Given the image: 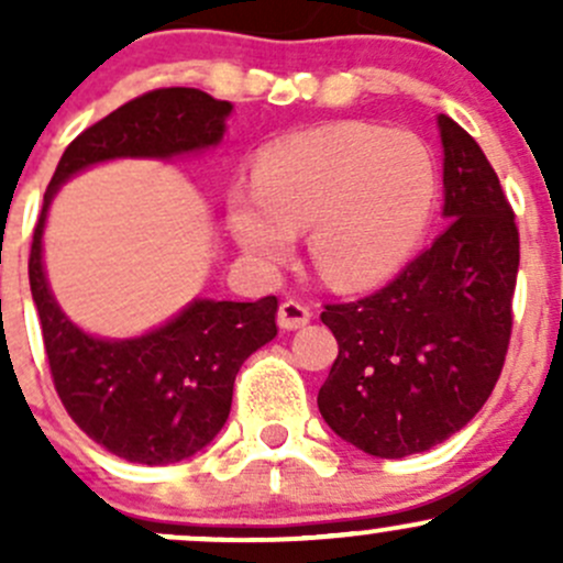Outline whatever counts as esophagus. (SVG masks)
Listing matches in <instances>:
<instances>
[{"mask_svg": "<svg viewBox=\"0 0 563 563\" xmlns=\"http://www.w3.org/2000/svg\"><path fill=\"white\" fill-rule=\"evenodd\" d=\"M310 313L308 305H302L299 299H286V302L280 305V310H277V323H280V329H299L305 327V323H310Z\"/></svg>", "mask_w": 563, "mask_h": 563, "instance_id": "obj_1", "label": "esophagus"}]
</instances>
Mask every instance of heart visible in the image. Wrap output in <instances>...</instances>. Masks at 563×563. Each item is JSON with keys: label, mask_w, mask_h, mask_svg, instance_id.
Returning <instances> with one entry per match:
<instances>
[{"label": "heart", "mask_w": 563, "mask_h": 563, "mask_svg": "<svg viewBox=\"0 0 563 563\" xmlns=\"http://www.w3.org/2000/svg\"><path fill=\"white\" fill-rule=\"evenodd\" d=\"M439 166L419 135L338 122L277 139L253 181L229 190L231 236L258 264H280L308 229L318 275L338 288L387 280L433 223Z\"/></svg>", "instance_id": "obj_1"}]
</instances>
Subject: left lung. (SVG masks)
<instances>
[{
	"instance_id": "1",
	"label": "left lung",
	"mask_w": 563,
	"mask_h": 563,
	"mask_svg": "<svg viewBox=\"0 0 563 563\" xmlns=\"http://www.w3.org/2000/svg\"><path fill=\"white\" fill-rule=\"evenodd\" d=\"M439 130L446 229L376 294L321 313L338 360L318 389V411L340 439L376 457L417 455L468 424L512 338L515 212L479 144L444 113Z\"/></svg>"
}]
</instances>
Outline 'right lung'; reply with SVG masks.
Segmentation results:
<instances>
[{
	"label": "right lung",
	"mask_w": 563,
	"mask_h": 563,
	"mask_svg": "<svg viewBox=\"0 0 563 563\" xmlns=\"http://www.w3.org/2000/svg\"><path fill=\"white\" fill-rule=\"evenodd\" d=\"M231 103L190 87L155 89L84 130L43 196L30 250V286L56 395L73 422L111 455L166 465L196 455L225 424L242 362L277 334V297L196 299L166 327L133 340L81 332L51 297L43 225L62 181L113 157H174L214 146Z\"/></svg>",
	"instance_id": "right-lung-1"
}]
</instances>
